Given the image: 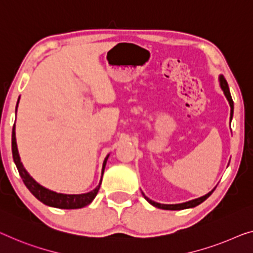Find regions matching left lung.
<instances>
[{"label":"left lung","instance_id":"8db88e82","mask_svg":"<svg viewBox=\"0 0 253 253\" xmlns=\"http://www.w3.org/2000/svg\"><path fill=\"white\" fill-rule=\"evenodd\" d=\"M219 83H220V87L223 89V92L225 94L226 99H227L228 103H229V107H231V119L233 117V111H234V103H233V100H232V96H231V92H229V88H228V84L227 82H226L225 77L223 75H220L219 76ZM216 188V187H214ZM214 188L211 192H209L208 194L203 195L201 198H198V199H194V200H191V201H187V202H184V203H178V205H161V203H158V202H154L152 200H150L148 197H145V194L143 193V197L144 199L148 201L151 205L156 207V208H159V209H164V210H183V209H188V208H194V207L199 206L200 203H202L203 201H206L207 199H208L211 194H212V192L214 191Z\"/></svg>","mask_w":253,"mask_h":253}]
</instances>
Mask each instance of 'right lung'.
<instances>
[{"instance_id":"add662e5","label":"right lung","mask_w":253,"mask_h":253,"mask_svg":"<svg viewBox=\"0 0 253 253\" xmlns=\"http://www.w3.org/2000/svg\"><path fill=\"white\" fill-rule=\"evenodd\" d=\"M20 99V97H19ZM19 103V100H18ZM17 103V107H18ZM17 111V109H16ZM16 127L13 126L12 129V156H13V161L16 164L19 175L22 178V182L25 183L26 187L32 192V194L35 197L36 199H39L41 202H43L44 205L50 206V207H54V208H59V209H79L83 208V207H86L89 205L90 202L93 201L94 198L96 197L97 192L100 190V185L101 182H102V177H101V180L95 188L93 191L88 192V193H84V194H62V193H56V192H53L51 190H47L44 186L41 185L36 182L35 179L30 176L27 170L24 168L21 161H20V157H19V152H18V148H17V142H16ZM109 158V154L105 157V159L103 161V167H102V176L104 172V168H105V164H107V160Z\"/></svg>"}]
</instances>
